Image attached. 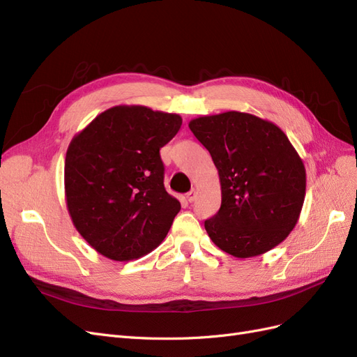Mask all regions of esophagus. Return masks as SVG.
<instances>
[{"label":"esophagus","mask_w":357,"mask_h":357,"mask_svg":"<svg viewBox=\"0 0 357 357\" xmlns=\"http://www.w3.org/2000/svg\"><path fill=\"white\" fill-rule=\"evenodd\" d=\"M195 198H197V190L192 189V190L188 193V195H186V199H188L189 202H193V201H195Z\"/></svg>","instance_id":"obj_1"}]
</instances>
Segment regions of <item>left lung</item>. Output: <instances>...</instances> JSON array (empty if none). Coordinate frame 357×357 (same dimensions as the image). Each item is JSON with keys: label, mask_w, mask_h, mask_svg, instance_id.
Returning <instances> with one entry per match:
<instances>
[{"label": "left lung", "mask_w": 357, "mask_h": 357, "mask_svg": "<svg viewBox=\"0 0 357 357\" xmlns=\"http://www.w3.org/2000/svg\"><path fill=\"white\" fill-rule=\"evenodd\" d=\"M190 131L219 172L222 205L204 226L220 250L255 257L284 241L305 199L301 156L275 123L250 113L199 116Z\"/></svg>", "instance_id": "left-lung-1"}]
</instances>
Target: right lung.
Instances as JSON below:
<instances>
[{"instance_id": "add662e5", "label": "right lung", "mask_w": 357, "mask_h": 357, "mask_svg": "<svg viewBox=\"0 0 357 357\" xmlns=\"http://www.w3.org/2000/svg\"><path fill=\"white\" fill-rule=\"evenodd\" d=\"M180 126L176 113L116 105L73 137L63 168L67 208L100 255L132 261L164 241L180 202L164 188L159 150Z\"/></svg>"}]
</instances>
